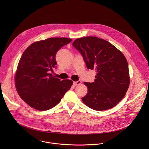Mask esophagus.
<instances>
[{"instance_id": "esophagus-1", "label": "esophagus", "mask_w": 149, "mask_h": 149, "mask_svg": "<svg viewBox=\"0 0 149 149\" xmlns=\"http://www.w3.org/2000/svg\"><path fill=\"white\" fill-rule=\"evenodd\" d=\"M81 83V81L80 80H79L77 81H76V82H73V85H77L80 84Z\"/></svg>"}]
</instances>
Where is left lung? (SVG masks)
<instances>
[{
	"instance_id": "obj_1",
	"label": "left lung",
	"mask_w": 149,
	"mask_h": 149,
	"mask_svg": "<svg viewBox=\"0 0 149 149\" xmlns=\"http://www.w3.org/2000/svg\"><path fill=\"white\" fill-rule=\"evenodd\" d=\"M72 45L83 56L87 68L97 72L93 83H84L88 92L82 97L83 103L96 111L117 105L126 95L130 82L123 54L111 43L96 37L77 38Z\"/></svg>"
}]
</instances>
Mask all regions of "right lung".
<instances>
[{
    "instance_id": "add662e5",
    "label": "right lung",
    "mask_w": 149,
    "mask_h": 149,
    "mask_svg": "<svg viewBox=\"0 0 149 149\" xmlns=\"http://www.w3.org/2000/svg\"><path fill=\"white\" fill-rule=\"evenodd\" d=\"M72 40L50 38L31 44L23 52L15 76L17 91L29 106L46 111L58 104L73 84L70 80L53 76L50 71L56 68V55Z\"/></svg>"
}]
</instances>
